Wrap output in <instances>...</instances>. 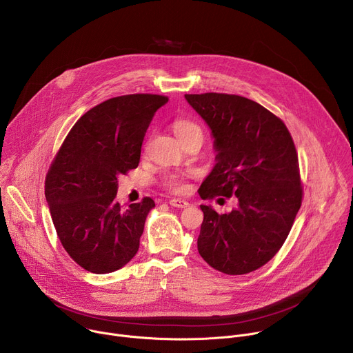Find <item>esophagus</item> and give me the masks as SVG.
<instances>
[{"instance_id": "esophagus-1", "label": "esophagus", "mask_w": 353, "mask_h": 353, "mask_svg": "<svg viewBox=\"0 0 353 353\" xmlns=\"http://www.w3.org/2000/svg\"><path fill=\"white\" fill-rule=\"evenodd\" d=\"M169 204L174 208H187L190 205L185 199H181V198H173L169 201Z\"/></svg>"}]
</instances>
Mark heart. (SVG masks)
I'll use <instances>...</instances> for the list:
<instances>
[{
    "instance_id": "heart-1",
    "label": "heart",
    "mask_w": 353,
    "mask_h": 353,
    "mask_svg": "<svg viewBox=\"0 0 353 353\" xmlns=\"http://www.w3.org/2000/svg\"><path fill=\"white\" fill-rule=\"evenodd\" d=\"M192 130H199V127L191 121H187V120H179L174 123V132L177 137H181ZM196 172L195 170H188V172H184V173H172V174H168L165 177V185L168 188H170L172 191L174 192H183L185 191L187 188V183H185V179L188 177H192L195 176Z\"/></svg>"
}]
</instances>
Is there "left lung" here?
<instances>
[{"label":"left lung","instance_id":"left-lung-1","mask_svg":"<svg viewBox=\"0 0 353 353\" xmlns=\"http://www.w3.org/2000/svg\"><path fill=\"white\" fill-rule=\"evenodd\" d=\"M184 97L210 127L216 152L199 196L237 198L222 215L201 205L198 253L228 275L256 271L278 253L301 205L293 139L282 120L254 100L226 93Z\"/></svg>","mask_w":353,"mask_h":353}]
</instances>
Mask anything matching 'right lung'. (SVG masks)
<instances>
[{"mask_svg":"<svg viewBox=\"0 0 353 353\" xmlns=\"http://www.w3.org/2000/svg\"><path fill=\"white\" fill-rule=\"evenodd\" d=\"M161 94H125L86 112L71 128L46 177L44 194L59 239L70 257L93 274L123 268L139 248L154 199L121 207L120 174L139 163L145 132Z\"/></svg>","mask_w":353,"mask_h":353,"instance_id":"1","label":"right lung"}]
</instances>
